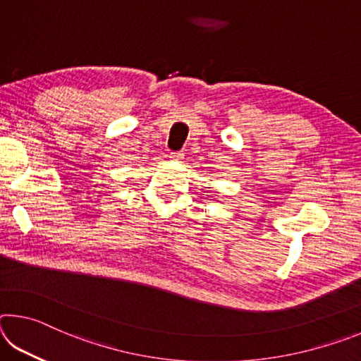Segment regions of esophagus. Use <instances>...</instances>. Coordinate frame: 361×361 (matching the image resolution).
<instances>
[{"instance_id":"1","label":"esophagus","mask_w":361,"mask_h":361,"mask_svg":"<svg viewBox=\"0 0 361 361\" xmlns=\"http://www.w3.org/2000/svg\"><path fill=\"white\" fill-rule=\"evenodd\" d=\"M170 159H173V161H183V159H185V152L183 151L170 152Z\"/></svg>"}]
</instances>
